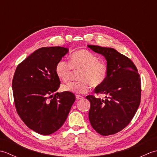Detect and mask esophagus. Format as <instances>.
Wrapping results in <instances>:
<instances>
[{"label":"esophagus","mask_w":157,"mask_h":157,"mask_svg":"<svg viewBox=\"0 0 157 157\" xmlns=\"http://www.w3.org/2000/svg\"><path fill=\"white\" fill-rule=\"evenodd\" d=\"M76 98L78 100H81V99L84 98V97H83V96L81 95H76Z\"/></svg>","instance_id":"esophagus-1"}]
</instances>
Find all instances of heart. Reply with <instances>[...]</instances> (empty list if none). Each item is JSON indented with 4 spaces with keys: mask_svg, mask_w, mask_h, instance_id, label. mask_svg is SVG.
<instances>
[{
    "mask_svg": "<svg viewBox=\"0 0 157 157\" xmlns=\"http://www.w3.org/2000/svg\"><path fill=\"white\" fill-rule=\"evenodd\" d=\"M81 69L78 81H71L61 86L64 92L84 94L89 91L91 84L97 87L104 82L108 75V67L104 61H99L97 56L87 50L82 49L73 53L70 61L61 60L56 66L59 78L67 81L72 69Z\"/></svg>",
    "mask_w": 157,
    "mask_h": 157,
    "instance_id": "obj_1",
    "label": "heart"
}]
</instances>
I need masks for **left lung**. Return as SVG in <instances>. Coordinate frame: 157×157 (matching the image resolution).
<instances>
[{
    "instance_id": "obj_1",
    "label": "left lung",
    "mask_w": 157,
    "mask_h": 157,
    "mask_svg": "<svg viewBox=\"0 0 157 157\" xmlns=\"http://www.w3.org/2000/svg\"><path fill=\"white\" fill-rule=\"evenodd\" d=\"M103 55L107 62L106 80L94 90L105 99L86 96L90 102L89 120L98 134H115L125 128L134 117L141 99V79L134 63L112 48L88 45Z\"/></svg>"
}]
</instances>
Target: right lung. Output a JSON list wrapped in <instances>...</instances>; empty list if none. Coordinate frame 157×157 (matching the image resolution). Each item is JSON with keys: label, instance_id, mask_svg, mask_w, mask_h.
Masks as SVG:
<instances>
[{"label": "right lung", "instance_id": "right-lung-1", "mask_svg": "<svg viewBox=\"0 0 157 157\" xmlns=\"http://www.w3.org/2000/svg\"><path fill=\"white\" fill-rule=\"evenodd\" d=\"M68 52L61 46L39 48L19 63L13 76L17 112L29 129L40 134L57 131L75 101L72 92L55 93L61 84L56 66Z\"/></svg>", "mask_w": 157, "mask_h": 157}]
</instances>
